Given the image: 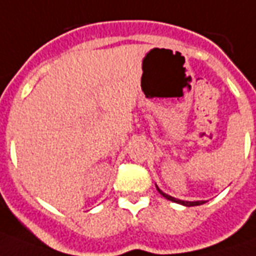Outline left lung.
Wrapping results in <instances>:
<instances>
[{"label": "left lung", "instance_id": "8db88e82", "mask_svg": "<svg viewBox=\"0 0 256 256\" xmlns=\"http://www.w3.org/2000/svg\"><path fill=\"white\" fill-rule=\"evenodd\" d=\"M156 189H158V192L160 193L163 198H166L167 200H172V202H174V203L182 204V206H186V207H192V206H200V204L206 203L204 200H198V202H185V200H178V198H172V196H168V194H166L164 192H162L160 189L158 188V186H156Z\"/></svg>", "mask_w": 256, "mask_h": 256}]
</instances>
